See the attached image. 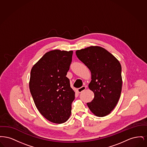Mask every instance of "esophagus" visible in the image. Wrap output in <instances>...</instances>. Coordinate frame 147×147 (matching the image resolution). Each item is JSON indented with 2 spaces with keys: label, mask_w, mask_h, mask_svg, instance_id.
Returning <instances> with one entry per match:
<instances>
[{
  "label": "esophagus",
  "mask_w": 147,
  "mask_h": 147,
  "mask_svg": "<svg viewBox=\"0 0 147 147\" xmlns=\"http://www.w3.org/2000/svg\"><path fill=\"white\" fill-rule=\"evenodd\" d=\"M85 89H86V87L84 86H82L81 88H78V89H77V91H78V92L79 93H80V92H82V91L85 90Z\"/></svg>",
  "instance_id": "esophagus-1"
}]
</instances>
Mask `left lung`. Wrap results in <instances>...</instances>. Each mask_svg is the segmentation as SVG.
Returning a JSON list of instances; mask_svg holds the SVG:
<instances>
[{
	"mask_svg": "<svg viewBox=\"0 0 147 147\" xmlns=\"http://www.w3.org/2000/svg\"><path fill=\"white\" fill-rule=\"evenodd\" d=\"M76 53L91 71L89 88L94 93V98L87 103L88 107L98 117L108 115L117 105L121 96V64L111 53L100 46L77 50Z\"/></svg>",
	"mask_w": 147,
	"mask_h": 147,
	"instance_id": "obj_1",
	"label": "left lung"
}]
</instances>
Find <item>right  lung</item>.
<instances>
[{"label": "right lung", "instance_id": "1", "mask_svg": "<svg viewBox=\"0 0 147 147\" xmlns=\"http://www.w3.org/2000/svg\"><path fill=\"white\" fill-rule=\"evenodd\" d=\"M73 52L49 51L31 70L29 88L35 105L45 118L55 123H62L69 119L75 98V92L66 77Z\"/></svg>", "mask_w": 147, "mask_h": 147}]
</instances>
